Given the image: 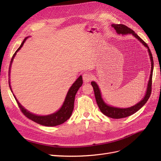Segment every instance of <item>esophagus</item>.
Masks as SVG:
<instances>
[{
  "mask_svg": "<svg viewBox=\"0 0 161 161\" xmlns=\"http://www.w3.org/2000/svg\"><path fill=\"white\" fill-rule=\"evenodd\" d=\"M93 79V75L90 73H85L83 74V80L85 83H87Z\"/></svg>",
  "mask_w": 161,
  "mask_h": 161,
  "instance_id": "1",
  "label": "esophagus"
}]
</instances>
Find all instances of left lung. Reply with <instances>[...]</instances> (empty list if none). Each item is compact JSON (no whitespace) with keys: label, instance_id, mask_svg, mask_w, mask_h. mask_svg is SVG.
<instances>
[{"label":"left lung","instance_id":"8db88e82","mask_svg":"<svg viewBox=\"0 0 161 161\" xmlns=\"http://www.w3.org/2000/svg\"><path fill=\"white\" fill-rule=\"evenodd\" d=\"M111 26L115 28L117 33L119 34L124 35V34H131L136 39H138L142 44H143L146 47H147L148 48V53H149L150 59L151 61V74H150V78L148 82V86H147L145 96L144 98L141 101V102H139L138 103H136L135 105H134L133 107H130V108L121 109V108H114V107H111V106L107 105L103 102V99L102 98V95H101V92H100L99 88L97 84L95 81H92L91 84L93 88L95 97H96V102L97 103V105L99 107L100 111H102V113H103L105 115L108 116L109 117L114 118V119H121V118L127 117H129L130 115L134 114L135 113L139 111L142 108V107L147 103L148 98L150 97V96L151 94V90H152L151 86H152V77H153V68H154V66H153L154 62H153V56H152V53L151 52V50L149 49V47L148 46V45L133 31L132 29L128 28L127 26L124 25H121V24H119V25H115V24H113Z\"/></svg>","mask_w":161,"mask_h":161}]
</instances>
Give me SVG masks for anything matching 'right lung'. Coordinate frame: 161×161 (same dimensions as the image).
Segmentation results:
<instances>
[{
  "label": "right lung",
  "mask_w": 161,
  "mask_h": 161,
  "mask_svg": "<svg viewBox=\"0 0 161 161\" xmlns=\"http://www.w3.org/2000/svg\"><path fill=\"white\" fill-rule=\"evenodd\" d=\"M28 38V37L25 38V40H23L22 42L21 45L19 48L17 49L16 52L14 53V55L13 56V58L11 59L10 64V68H9V71L8 73H10V66H11V64L13 61V59L16 54V52L19 51L23 44H25V42L26 40ZM10 75V74H9ZM9 83V87L11 90L10 85V80L8 81ZM83 84V80H82V76L80 75L78 78L77 79V80L74 83V84L71 86L69 88V90L67 93V96L65 97V101L63 103V105L62 106V108L59 109L57 112L54 113V114L49 115H45V116H40V115H36L31 114L29 111H28L26 109H25L23 107L20 105V103L18 102V100L14 96L16 102L18 103V105H19V108L20 111L22 112V114L25 115L27 118H28L29 119H31L36 123H37L40 125H42L44 126H47V127H53V126H57L59 125H61L64 123V122L66 121L70 117L71 115V114H72L73 110H74V100H75V96L77 92L78 91L79 88L82 86Z\"/></svg>",
  "instance_id": "1"
}]
</instances>
